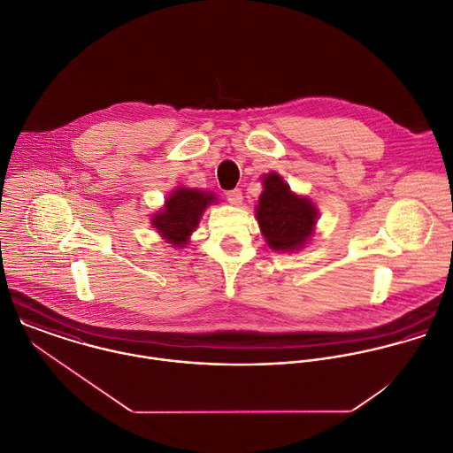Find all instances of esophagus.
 Here are the masks:
<instances>
[{
  "label": "esophagus",
  "instance_id": "esophagus-1",
  "mask_svg": "<svg viewBox=\"0 0 453 453\" xmlns=\"http://www.w3.org/2000/svg\"><path fill=\"white\" fill-rule=\"evenodd\" d=\"M226 200H228L230 203H234V205H239V203L242 202V192H241V188H234V190L226 192Z\"/></svg>",
  "mask_w": 453,
  "mask_h": 453
}]
</instances>
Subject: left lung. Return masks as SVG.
<instances>
[{
  "instance_id": "1",
  "label": "left lung",
  "mask_w": 453,
  "mask_h": 453,
  "mask_svg": "<svg viewBox=\"0 0 453 453\" xmlns=\"http://www.w3.org/2000/svg\"><path fill=\"white\" fill-rule=\"evenodd\" d=\"M263 188L257 218L268 246L275 251L302 248L312 235L318 209L309 198L293 194L279 174L265 176Z\"/></svg>"
}]
</instances>
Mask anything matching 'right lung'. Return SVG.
I'll list each match as a JSON object with an SVG mask.
<instances>
[{"mask_svg": "<svg viewBox=\"0 0 453 453\" xmlns=\"http://www.w3.org/2000/svg\"><path fill=\"white\" fill-rule=\"evenodd\" d=\"M211 202H214L212 194L192 188H178L165 200L164 209L151 218V225L169 244L174 248H185L203 209Z\"/></svg>", "mask_w": 453, "mask_h": 453, "instance_id": "1", "label": "right lung"}]
</instances>
